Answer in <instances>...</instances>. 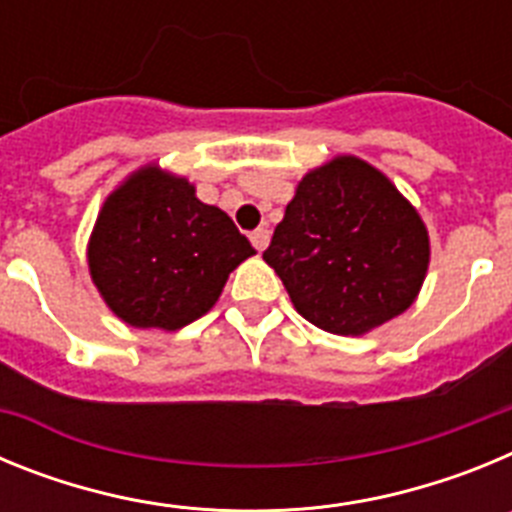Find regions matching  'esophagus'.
<instances>
[{"instance_id":"esophagus-1","label":"esophagus","mask_w":512,"mask_h":512,"mask_svg":"<svg viewBox=\"0 0 512 512\" xmlns=\"http://www.w3.org/2000/svg\"><path fill=\"white\" fill-rule=\"evenodd\" d=\"M269 238H271V233L266 228L253 230V233H251L253 248H256V251H266V246H269Z\"/></svg>"}]
</instances>
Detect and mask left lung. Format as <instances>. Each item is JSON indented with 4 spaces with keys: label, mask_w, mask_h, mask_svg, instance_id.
I'll use <instances>...</instances> for the list:
<instances>
[{
    "label": "left lung",
    "mask_w": 512,
    "mask_h": 512,
    "mask_svg": "<svg viewBox=\"0 0 512 512\" xmlns=\"http://www.w3.org/2000/svg\"><path fill=\"white\" fill-rule=\"evenodd\" d=\"M264 261L302 318L364 336L418 300L431 238L390 176L359 156H336L302 176Z\"/></svg>",
    "instance_id": "left-lung-1"
}]
</instances>
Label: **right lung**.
I'll use <instances>...</instances> for the list:
<instances>
[{"mask_svg": "<svg viewBox=\"0 0 512 512\" xmlns=\"http://www.w3.org/2000/svg\"><path fill=\"white\" fill-rule=\"evenodd\" d=\"M253 248L187 176L146 164L104 200L87 243L104 305L133 328L179 330L215 307Z\"/></svg>", "mask_w": 512, "mask_h": 512, "instance_id": "right-lung-1", "label": "right lung"}]
</instances>
